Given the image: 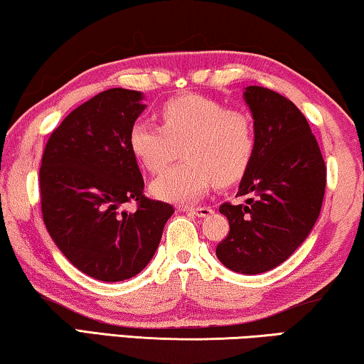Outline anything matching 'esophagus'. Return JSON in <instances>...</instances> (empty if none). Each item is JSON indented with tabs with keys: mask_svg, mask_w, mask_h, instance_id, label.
<instances>
[{
	"mask_svg": "<svg viewBox=\"0 0 364 364\" xmlns=\"http://www.w3.org/2000/svg\"><path fill=\"white\" fill-rule=\"evenodd\" d=\"M178 210L182 211H192L193 215H197L200 218L203 216H210L213 213V210H211V206H195V208H190V206H178Z\"/></svg>",
	"mask_w": 364,
	"mask_h": 364,
	"instance_id": "esophagus-1",
	"label": "esophagus"
}]
</instances>
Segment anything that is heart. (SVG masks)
<instances>
[{"label":"heart","instance_id":"1","mask_svg":"<svg viewBox=\"0 0 364 364\" xmlns=\"http://www.w3.org/2000/svg\"><path fill=\"white\" fill-rule=\"evenodd\" d=\"M161 127L135 122L128 132L132 154L149 172H161L182 148L183 161L154 178V197L192 203L213 182H236L255 151V122L249 110L226 107L221 100L187 94L159 109Z\"/></svg>","mask_w":364,"mask_h":364}]
</instances>
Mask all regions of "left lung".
I'll list each match as a JSON object with an SVG mask.
<instances>
[{
    "label": "left lung",
    "mask_w": 364,
    "mask_h": 364,
    "mask_svg": "<svg viewBox=\"0 0 364 364\" xmlns=\"http://www.w3.org/2000/svg\"><path fill=\"white\" fill-rule=\"evenodd\" d=\"M255 151L239 186L245 205L223 203L229 234L216 257L229 270L257 275L283 264L317 221L326 193V163L306 117L272 89L249 86Z\"/></svg>",
    "instance_id": "obj_1"
}]
</instances>
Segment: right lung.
Returning a JSON list of instances; mask_svg holds the SVG:
<instances>
[{
    "label": "right lung",
    "instance_id": "obj_1",
    "mask_svg": "<svg viewBox=\"0 0 364 364\" xmlns=\"http://www.w3.org/2000/svg\"><path fill=\"white\" fill-rule=\"evenodd\" d=\"M141 92L114 87L75 109L55 128L38 172L47 231L77 270L124 282L148 265L166 221V201L144 197L128 132L144 110ZM137 210L127 212L124 205Z\"/></svg>",
    "mask_w": 364,
    "mask_h": 364
}]
</instances>
